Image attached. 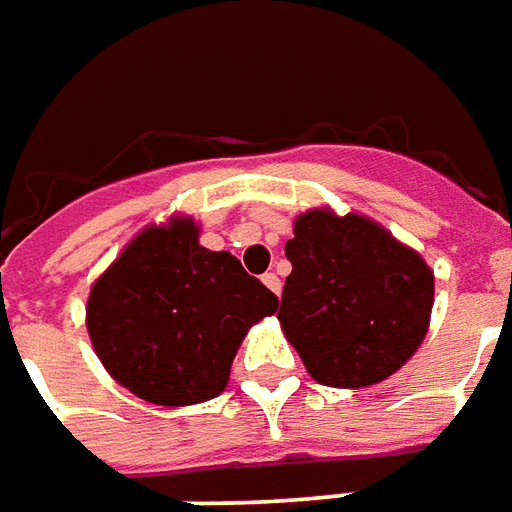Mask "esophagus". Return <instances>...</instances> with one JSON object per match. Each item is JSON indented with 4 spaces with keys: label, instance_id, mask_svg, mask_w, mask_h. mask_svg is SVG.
I'll use <instances>...</instances> for the list:
<instances>
[{
    "label": "esophagus",
    "instance_id": "34e87169",
    "mask_svg": "<svg viewBox=\"0 0 512 512\" xmlns=\"http://www.w3.org/2000/svg\"><path fill=\"white\" fill-rule=\"evenodd\" d=\"M263 283H266V288H269V291H274V294L280 297V291H283V283H280V277H277L274 271L263 274Z\"/></svg>",
    "mask_w": 512,
    "mask_h": 512
}]
</instances>
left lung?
<instances>
[{"mask_svg":"<svg viewBox=\"0 0 512 512\" xmlns=\"http://www.w3.org/2000/svg\"><path fill=\"white\" fill-rule=\"evenodd\" d=\"M280 325L325 387L361 389L398 373L426 339L434 271L378 221L330 207L294 218Z\"/></svg>","mask_w":512,"mask_h":512,"instance_id":"1","label":"left lung"}]
</instances>
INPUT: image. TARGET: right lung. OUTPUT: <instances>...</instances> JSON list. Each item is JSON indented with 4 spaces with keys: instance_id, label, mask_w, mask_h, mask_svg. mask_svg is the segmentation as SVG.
I'll use <instances>...</instances> for the list:
<instances>
[{
    "instance_id": "1",
    "label": "right lung",
    "mask_w": 512,
    "mask_h": 512,
    "mask_svg": "<svg viewBox=\"0 0 512 512\" xmlns=\"http://www.w3.org/2000/svg\"><path fill=\"white\" fill-rule=\"evenodd\" d=\"M190 215L134 235L86 300V330L106 373L156 406L218 398L243 336L277 297L229 252L198 243Z\"/></svg>"
}]
</instances>
